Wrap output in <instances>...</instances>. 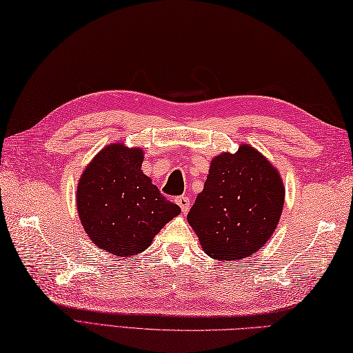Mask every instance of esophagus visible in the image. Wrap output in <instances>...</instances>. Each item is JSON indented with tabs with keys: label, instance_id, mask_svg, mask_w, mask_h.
I'll use <instances>...</instances> for the list:
<instances>
[{
	"label": "esophagus",
	"instance_id": "esophagus-1",
	"mask_svg": "<svg viewBox=\"0 0 353 353\" xmlns=\"http://www.w3.org/2000/svg\"><path fill=\"white\" fill-rule=\"evenodd\" d=\"M175 202L179 205V208L185 214L188 210H190V199H188L187 196H178Z\"/></svg>",
	"mask_w": 353,
	"mask_h": 353
}]
</instances>
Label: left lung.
I'll return each mask as SVG.
<instances>
[{"instance_id":"obj_1","label":"left lung","mask_w":353,"mask_h":353,"mask_svg":"<svg viewBox=\"0 0 353 353\" xmlns=\"http://www.w3.org/2000/svg\"><path fill=\"white\" fill-rule=\"evenodd\" d=\"M285 205L279 170L250 145L221 152L210 165L203 190L187 220L203 252L236 261L259 252L276 230Z\"/></svg>"}]
</instances>
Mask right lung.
Masks as SVG:
<instances>
[{"instance_id": "1", "label": "right lung", "mask_w": 353, "mask_h": 353, "mask_svg": "<svg viewBox=\"0 0 353 353\" xmlns=\"http://www.w3.org/2000/svg\"><path fill=\"white\" fill-rule=\"evenodd\" d=\"M143 151L110 143L85 168L76 205L91 241L115 256H134L151 245L181 208L142 172Z\"/></svg>"}]
</instances>
